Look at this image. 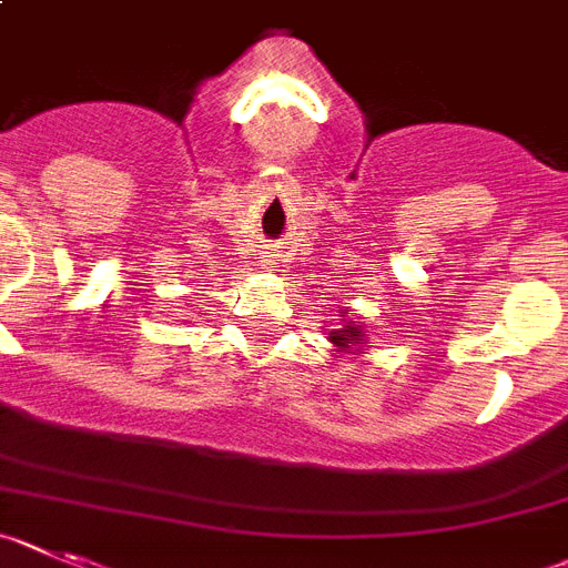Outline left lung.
<instances>
[{"mask_svg":"<svg viewBox=\"0 0 568 568\" xmlns=\"http://www.w3.org/2000/svg\"><path fill=\"white\" fill-rule=\"evenodd\" d=\"M339 317H343V314H339ZM328 339H332L337 352L352 354V352H359L357 345H359V339H366V332H363V325H354L352 320H348L343 328H334V332H328Z\"/></svg>","mask_w":568,"mask_h":568,"instance_id":"1","label":"left lung"}]
</instances>
